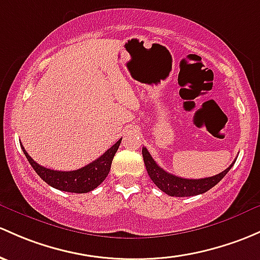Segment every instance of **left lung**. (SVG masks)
Returning <instances> with one entry per match:
<instances>
[{
  "mask_svg": "<svg viewBox=\"0 0 260 260\" xmlns=\"http://www.w3.org/2000/svg\"><path fill=\"white\" fill-rule=\"evenodd\" d=\"M142 154H143V160L147 172H148V176L151 177L153 183L160 190H163L166 194L171 197H192L208 192L210 188L214 187L223 179V177L228 173L229 169L234 165L233 162L225 171L217 174V176L201 179H187L173 176V174L168 173L165 169L160 168L153 159L152 155L149 154V152L147 151L146 147L142 148Z\"/></svg>",
  "mask_w": 260,
  "mask_h": 260,
  "instance_id": "8db88e82",
  "label": "left lung"
}]
</instances>
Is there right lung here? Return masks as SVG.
Masks as SVG:
<instances>
[{"label": "right lung", "instance_id": "right-lung-1", "mask_svg": "<svg viewBox=\"0 0 260 260\" xmlns=\"http://www.w3.org/2000/svg\"><path fill=\"white\" fill-rule=\"evenodd\" d=\"M121 141L122 138L92 163L82 167L80 169L70 172L53 171V169L40 166L29 157V154L26 152L22 144L21 148L27 159H28L29 165L32 166V168L51 187L63 190V192L88 193L93 190L94 188H97L108 176L112 160H113L114 154H116L117 149L121 144Z\"/></svg>", "mask_w": 260, "mask_h": 260}]
</instances>
